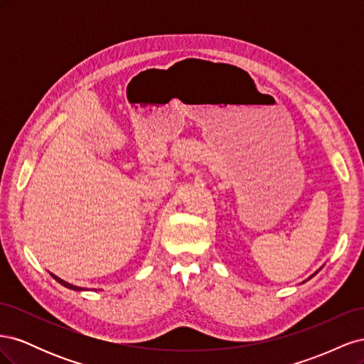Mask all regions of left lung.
Wrapping results in <instances>:
<instances>
[{
  "label": "left lung",
  "instance_id": "obj_1",
  "mask_svg": "<svg viewBox=\"0 0 364 364\" xmlns=\"http://www.w3.org/2000/svg\"><path fill=\"white\" fill-rule=\"evenodd\" d=\"M317 272H318V270H317ZM317 272H316V273H317ZM316 273H314V274H316ZM314 274H311V277H310V278H313V277H314ZM310 278H308V279H310Z\"/></svg>",
  "mask_w": 364,
  "mask_h": 364
}]
</instances>
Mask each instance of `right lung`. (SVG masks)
<instances>
[{
	"instance_id": "obj_1",
	"label": "right lung",
	"mask_w": 364,
	"mask_h": 364,
	"mask_svg": "<svg viewBox=\"0 0 364 364\" xmlns=\"http://www.w3.org/2000/svg\"><path fill=\"white\" fill-rule=\"evenodd\" d=\"M51 277L56 279L59 284H62L63 287H67V289H70V290H75V291H83V290H86V289H82V287H77V285H73V284H70V282H67V281H63V279H60V278H58L56 274H53L51 273Z\"/></svg>"
}]
</instances>
